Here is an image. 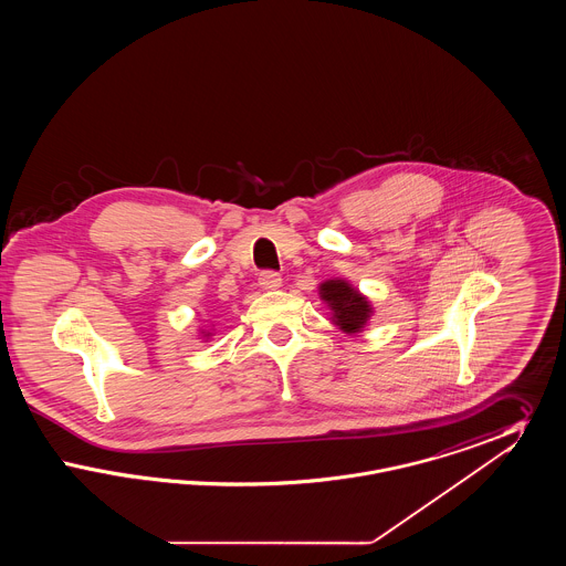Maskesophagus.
Masks as SVG:
<instances>
[{
	"label": "esophagus",
	"instance_id": "34e87169",
	"mask_svg": "<svg viewBox=\"0 0 566 566\" xmlns=\"http://www.w3.org/2000/svg\"><path fill=\"white\" fill-rule=\"evenodd\" d=\"M259 284H261L265 291H275V289L282 286V277H280V273H275V271H263V273L259 275Z\"/></svg>",
	"mask_w": 566,
	"mask_h": 566
}]
</instances>
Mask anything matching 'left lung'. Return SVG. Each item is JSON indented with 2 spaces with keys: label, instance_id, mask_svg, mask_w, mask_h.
<instances>
[{
  "label": "left lung",
  "instance_id": "8db88e82",
  "mask_svg": "<svg viewBox=\"0 0 566 566\" xmlns=\"http://www.w3.org/2000/svg\"><path fill=\"white\" fill-rule=\"evenodd\" d=\"M321 296L333 310V323L346 333H358L371 316L369 301L344 280H328L321 284Z\"/></svg>",
  "mask_w": 566,
  "mask_h": 566
}]
</instances>
